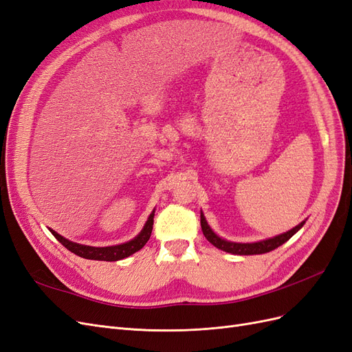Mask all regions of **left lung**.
<instances>
[{
	"label": "left lung",
	"instance_id": "8db88e82",
	"mask_svg": "<svg viewBox=\"0 0 352 352\" xmlns=\"http://www.w3.org/2000/svg\"><path fill=\"white\" fill-rule=\"evenodd\" d=\"M304 225H305V220H302L300 225H296L291 230L280 233V235H278V236L263 239V241H258V242H247V243L232 242V241L220 238L217 233L210 228L204 214H202V211H201V229H202V233H204V236L207 238V241L214 245L216 248H219L221 251L230 252V254H235V255H254V254L270 252L278 247H280V245L285 243L286 241H289Z\"/></svg>",
	"mask_w": 352,
	"mask_h": 352
}]
</instances>
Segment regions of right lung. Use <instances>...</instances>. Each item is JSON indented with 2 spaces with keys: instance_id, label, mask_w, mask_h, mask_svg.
<instances>
[{
  "instance_id": "1",
  "label": "right lung",
  "mask_w": 352,
  "mask_h": 352,
  "mask_svg": "<svg viewBox=\"0 0 352 352\" xmlns=\"http://www.w3.org/2000/svg\"><path fill=\"white\" fill-rule=\"evenodd\" d=\"M154 212H155V210L151 211V214L148 216V220L145 221L142 230L138 233L133 239L127 241L124 243L111 245V247H91V245L78 243V242L66 239L65 236H61L60 233H57L56 230H52L50 228L48 229L52 235L56 236V239L58 242H61L69 251L79 255V257H82V258L98 260V261H119V260L129 257V255L135 254L136 251H140L148 242V239H150L151 232H153V225H154Z\"/></svg>"
}]
</instances>
